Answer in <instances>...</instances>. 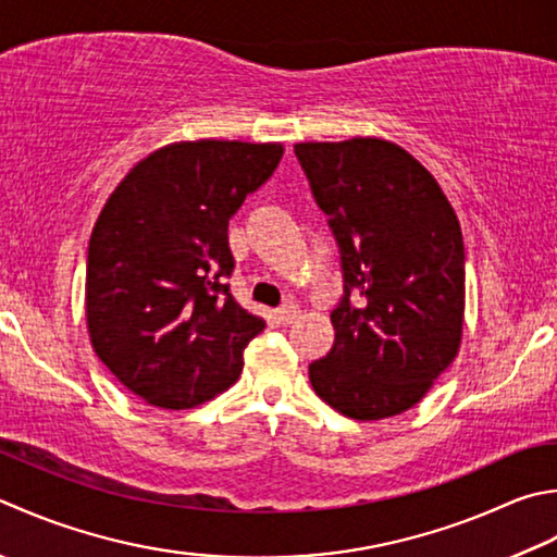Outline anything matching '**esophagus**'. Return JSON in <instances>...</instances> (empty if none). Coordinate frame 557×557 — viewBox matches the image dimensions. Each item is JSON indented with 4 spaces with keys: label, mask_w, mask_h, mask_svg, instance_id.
I'll return each mask as SVG.
<instances>
[{
    "label": "esophagus",
    "mask_w": 557,
    "mask_h": 557,
    "mask_svg": "<svg viewBox=\"0 0 557 557\" xmlns=\"http://www.w3.org/2000/svg\"><path fill=\"white\" fill-rule=\"evenodd\" d=\"M294 319H297V307H294V304H285V307H280L275 311V321L282 325H289Z\"/></svg>",
    "instance_id": "esophagus-1"
}]
</instances>
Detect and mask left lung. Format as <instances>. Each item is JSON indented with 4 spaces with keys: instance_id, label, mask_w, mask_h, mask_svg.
I'll return each mask as SVG.
<instances>
[{
    "instance_id": "obj_1",
    "label": "left lung",
    "mask_w": 557,
    "mask_h": 557,
    "mask_svg": "<svg viewBox=\"0 0 557 557\" xmlns=\"http://www.w3.org/2000/svg\"><path fill=\"white\" fill-rule=\"evenodd\" d=\"M341 250L331 352L315 394L352 420L398 416L454 362L463 333V236L432 173L384 139L294 145Z\"/></svg>"
}]
</instances>
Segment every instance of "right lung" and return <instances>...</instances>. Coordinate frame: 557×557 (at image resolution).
<instances>
[{"mask_svg": "<svg viewBox=\"0 0 557 557\" xmlns=\"http://www.w3.org/2000/svg\"><path fill=\"white\" fill-rule=\"evenodd\" d=\"M282 145H169L120 181L86 256V321L96 355L149 406L185 410L244 369L265 321L234 301L228 220L263 185Z\"/></svg>", "mask_w": 557, "mask_h": 557, "instance_id": "right-lung-1", "label": "right lung"}]
</instances>
